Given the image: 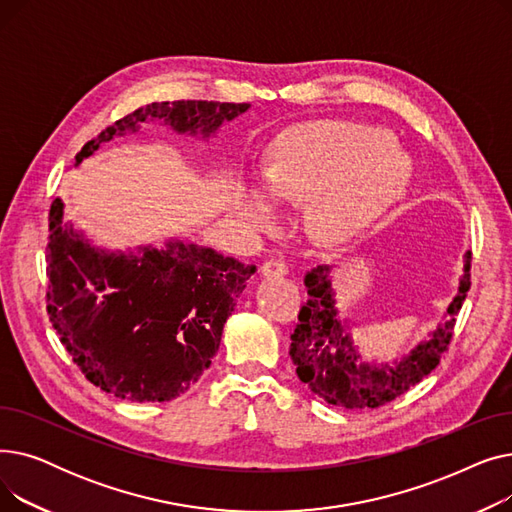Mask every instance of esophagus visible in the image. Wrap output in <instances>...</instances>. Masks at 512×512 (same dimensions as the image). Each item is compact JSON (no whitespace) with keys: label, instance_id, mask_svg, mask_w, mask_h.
<instances>
[{"label":"esophagus","instance_id":"1","mask_svg":"<svg viewBox=\"0 0 512 512\" xmlns=\"http://www.w3.org/2000/svg\"><path fill=\"white\" fill-rule=\"evenodd\" d=\"M286 272H288V265H286L282 259H270V261H265V263L261 265V274H263L265 278L286 276Z\"/></svg>","mask_w":512,"mask_h":512}]
</instances>
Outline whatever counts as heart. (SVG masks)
<instances>
[{"label": "heart", "mask_w": 512, "mask_h": 512, "mask_svg": "<svg viewBox=\"0 0 512 512\" xmlns=\"http://www.w3.org/2000/svg\"><path fill=\"white\" fill-rule=\"evenodd\" d=\"M263 180L280 199H311L315 236L326 245H342L407 193L411 161L382 128L319 120L278 134L267 149ZM240 215L255 230L270 226L274 199L253 188Z\"/></svg>", "instance_id": "1"}]
</instances>
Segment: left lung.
<instances>
[{
  "mask_svg": "<svg viewBox=\"0 0 512 512\" xmlns=\"http://www.w3.org/2000/svg\"><path fill=\"white\" fill-rule=\"evenodd\" d=\"M471 251L465 255V274L459 292L446 309V321L429 340L419 342L400 361L365 363L359 344H353L346 319L336 309L332 267L317 265L305 276L309 301L299 311V324L290 336V359L297 375L317 396L344 409H378L398 398L432 373L448 351L456 313L471 288Z\"/></svg>",
  "mask_w": 512,
  "mask_h": 512,
  "instance_id": "1",
  "label": "left lung"
}]
</instances>
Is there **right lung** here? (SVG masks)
Returning a JSON list of instances; mask_svg holds the SVG:
<instances>
[{
    "label": "right lung",
    "instance_id": "obj_1",
    "mask_svg": "<svg viewBox=\"0 0 512 512\" xmlns=\"http://www.w3.org/2000/svg\"><path fill=\"white\" fill-rule=\"evenodd\" d=\"M249 103L161 101L107 126L76 155V166L101 143L164 120L176 132L207 139ZM255 265L195 242L166 249L107 253L64 224V203L49 209L47 313L85 378L132 402H164L191 388L218 353L222 330Z\"/></svg>",
    "mask_w": 512,
    "mask_h": 512
}]
</instances>
